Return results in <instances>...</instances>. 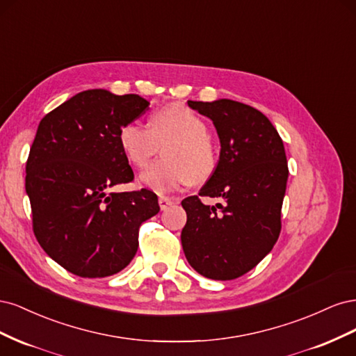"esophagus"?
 <instances>
[{
    "label": "esophagus",
    "mask_w": 356,
    "mask_h": 356,
    "mask_svg": "<svg viewBox=\"0 0 356 356\" xmlns=\"http://www.w3.org/2000/svg\"><path fill=\"white\" fill-rule=\"evenodd\" d=\"M175 203V199H170V197H166V196H160L159 197V204H160V209L165 211L168 209L169 207H172V204Z\"/></svg>",
    "instance_id": "34e87169"
}]
</instances>
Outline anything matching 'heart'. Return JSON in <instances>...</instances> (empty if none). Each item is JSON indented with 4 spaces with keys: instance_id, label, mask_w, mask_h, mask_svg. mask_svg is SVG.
<instances>
[{
    "instance_id": "b5f03b06",
    "label": "heart",
    "mask_w": 356,
    "mask_h": 356,
    "mask_svg": "<svg viewBox=\"0 0 356 356\" xmlns=\"http://www.w3.org/2000/svg\"><path fill=\"white\" fill-rule=\"evenodd\" d=\"M165 143V159L141 174L143 186L153 191L169 193L191 179L204 181L217 168V152L208 136V124L186 105H166L153 113L149 126L131 122L118 132L122 152L138 168L147 166Z\"/></svg>"
}]
</instances>
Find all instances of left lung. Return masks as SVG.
I'll use <instances>...</instances> for the list:
<instances>
[{"label": "left lung", "mask_w": 356, "mask_h": 356, "mask_svg": "<svg viewBox=\"0 0 356 356\" xmlns=\"http://www.w3.org/2000/svg\"><path fill=\"white\" fill-rule=\"evenodd\" d=\"M188 106L211 118L221 144L218 165L199 195L225 203L209 207L198 196L181 202L187 212L182 250L202 276L232 281L260 263L281 233L285 148L270 120L250 105L218 99Z\"/></svg>", "instance_id": "left-lung-1"}]
</instances>
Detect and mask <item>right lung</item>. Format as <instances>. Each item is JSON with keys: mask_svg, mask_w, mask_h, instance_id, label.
<instances>
[{"mask_svg": "<svg viewBox=\"0 0 356 356\" xmlns=\"http://www.w3.org/2000/svg\"><path fill=\"white\" fill-rule=\"evenodd\" d=\"M148 105L139 95L92 89L38 124L25 178L32 229L46 254L74 275L123 270L138 251L139 225L160 211L156 193L147 188L110 191L134 179L118 132Z\"/></svg>", "mask_w": 356, "mask_h": 356, "instance_id": "add662e5", "label": "right lung"}]
</instances>
